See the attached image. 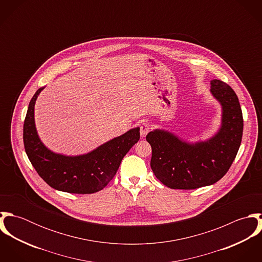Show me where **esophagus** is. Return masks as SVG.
I'll use <instances>...</instances> for the list:
<instances>
[{
	"label": "esophagus",
	"mask_w": 262,
	"mask_h": 262,
	"mask_svg": "<svg viewBox=\"0 0 262 262\" xmlns=\"http://www.w3.org/2000/svg\"><path fill=\"white\" fill-rule=\"evenodd\" d=\"M150 129H151V126H150L149 123L147 122H144L140 125V134L142 137H145L147 135V133L149 132Z\"/></svg>",
	"instance_id": "esophagus-1"
}]
</instances>
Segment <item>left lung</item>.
Wrapping results in <instances>:
<instances>
[{
	"instance_id": "obj_1",
	"label": "left lung",
	"mask_w": 262,
	"mask_h": 262,
	"mask_svg": "<svg viewBox=\"0 0 262 262\" xmlns=\"http://www.w3.org/2000/svg\"><path fill=\"white\" fill-rule=\"evenodd\" d=\"M211 94L222 106V123L207 141L188 143L160 129L146 136L152 149L151 169L166 187L193 189L211 186L224 177L237 155L243 133L238 97L220 79L211 80Z\"/></svg>"
}]
</instances>
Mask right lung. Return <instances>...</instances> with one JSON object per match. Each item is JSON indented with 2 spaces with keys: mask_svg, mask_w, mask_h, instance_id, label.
Wrapping results in <instances>:
<instances>
[{
  "mask_svg": "<svg viewBox=\"0 0 262 262\" xmlns=\"http://www.w3.org/2000/svg\"><path fill=\"white\" fill-rule=\"evenodd\" d=\"M43 89L31 99L24 121L23 141L30 162L40 178L57 190L84 194L103 189L116 174L123 157L138 142L140 128H133L86 154L54 153L41 142L35 127L34 106Z\"/></svg>",
  "mask_w": 262,
  "mask_h": 262,
  "instance_id": "obj_1",
  "label": "right lung"
}]
</instances>
